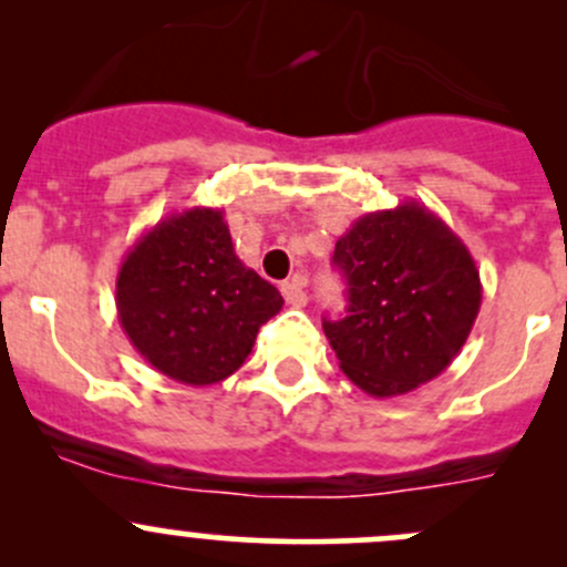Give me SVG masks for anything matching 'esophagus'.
I'll return each instance as SVG.
<instances>
[{
    "mask_svg": "<svg viewBox=\"0 0 567 567\" xmlns=\"http://www.w3.org/2000/svg\"><path fill=\"white\" fill-rule=\"evenodd\" d=\"M305 277L296 274V277L285 279L282 282V296L290 307H305L307 305V290H305Z\"/></svg>",
    "mask_w": 567,
    "mask_h": 567,
    "instance_id": "obj_1",
    "label": "esophagus"
}]
</instances>
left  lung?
<instances>
[{
    "label": "left lung",
    "mask_w": 567,
    "mask_h": 567,
    "mask_svg": "<svg viewBox=\"0 0 567 567\" xmlns=\"http://www.w3.org/2000/svg\"><path fill=\"white\" fill-rule=\"evenodd\" d=\"M348 316L323 320L340 370L370 398L427 384L458 357L483 301L466 244L425 205L359 216L337 241Z\"/></svg>",
    "instance_id": "8db88e82"
}]
</instances>
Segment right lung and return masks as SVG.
I'll return each mask as SVG.
<instances>
[{
    "instance_id": "obj_1",
    "label": "right lung",
    "mask_w": 567,
    "mask_h": 567,
    "mask_svg": "<svg viewBox=\"0 0 567 567\" xmlns=\"http://www.w3.org/2000/svg\"><path fill=\"white\" fill-rule=\"evenodd\" d=\"M114 305L151 368L177 384L210 386L247 362L257 329L285 301L236 255L225 210L194 205L125 251Z\"/></svg>"
}]
</instances>
